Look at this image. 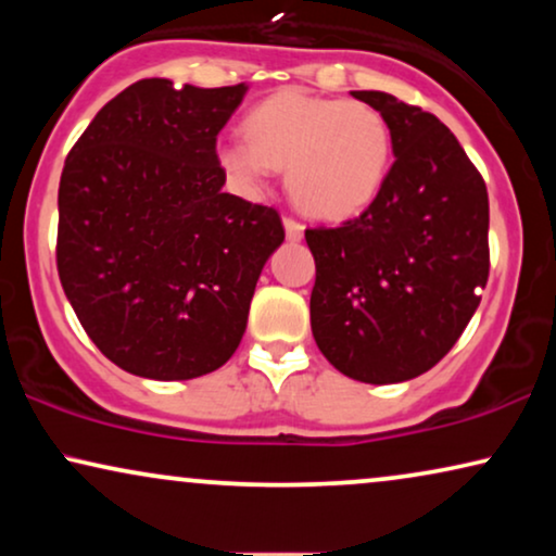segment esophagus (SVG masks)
Instances as JSON below:
<instances>
[{
  "instance_id": "34e87169",
  "label": "esophagus",
  "mask_w": 556,
  "mask_h": 556,
  "mask_svg": "<svg viewBox=\"0 0 556 556\" xmlns=\"http://www.w3.org/2000/svg\"><path fill=\"white\" fill-rule=\"evenodd\" d=\"M283 227H286V238L291 242H299L303 238V225L293 217H283Z\"/></svg>"
}]
</instances>
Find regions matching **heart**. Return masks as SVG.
I'll return each mask as SVG.
<instances>
[{
    "label": "heart",
    "instance_id": "heart-1",
    "mask_svg": "<svg viewBox=\"0 0 556 556\" xmlns=\"http://www.w3.org/2000/svg\"><path fill=\"white\" fill-rule=\"evenodd\" d=\"M248 139L217 143V164L240 187H257L273 169L303 212L324 219L369 207L392 166V131L375 105L286 88L250 109Z\"/></svg>",
    "mask_w": 556,
    "mask_h": 556
}]
</instances>
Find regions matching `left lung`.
I'll return each mask as SVG.
<instances>
[{
    "mask_svg": "<svg viewBox=\"0 0 556 556\" xmlns=\"http://www.w3.org/2000/svg\"><path fill=\"white\" fill-rule=\"evenodd\" d=\"M394 164L375 202L339 227H311V331L341 375L392 384L435 367L489 280V192L451 128L382 90Z\"/></svg>",
    "mask_w": 556,
    "mask_h": 556,
    "instance_id": "obj_1",
    "label": "left lung"
}]
</instances>
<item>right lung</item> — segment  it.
<instances>
[{
    "label": "right lung",
    "mask_w": 556,
    "mask_h": 556,
    "mask_svg": "<svg viewBox=\"0 0 556 556\" xmlns=\"http://www.w3.org/2000/svg\"><path fill=\"white\" fill-rule=\"evenodd\" d=\"M245 90L139 80L65 159L60 283L90 341L136 377L172 382L223 367L286 238L276 210L223 192L217 134Z\"/></svg>",
    "instance_id": "right-lung-1"
}]
</instances>
